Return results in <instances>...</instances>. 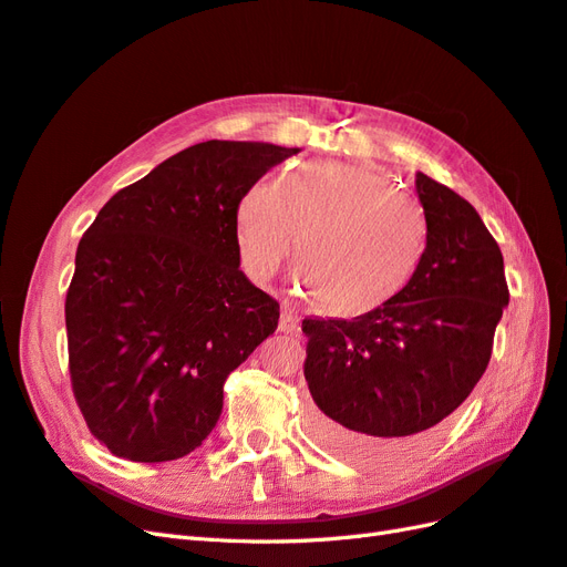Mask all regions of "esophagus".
Segmentation results:
<instances>
[{
	"instance_id": "1",
	"label": "esophagus",
	"mask_w": 567,
	"mask_h": 567,
	"mask_svg": "<svg viewBox=\"0 0 567 567\" xmlns=\"http://www.w3.org/2000/svg\"><path fill=\"white\" fill-rule=\"evenodd\" d=\"M279 331H284V333H296V331H298V315H296L293 310H290V308H284V310H281Z\"/></svg>"
}]
</instances>
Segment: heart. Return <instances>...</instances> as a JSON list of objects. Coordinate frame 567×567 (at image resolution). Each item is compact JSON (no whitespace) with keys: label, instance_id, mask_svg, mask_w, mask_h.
Here are the masks:
<instances>
[{"label":"heart","instance_id":"obj_1","mask_svg":"<svg viewBox=\"0 0 567 567\" xmlns=\"http://www.w3.org/2000/svg\"><path fill=\"white\" fill-rule=\"evenodd\" d=\"M243 265L267 281L298 250V281L341 315L393 298L415 274L426 219L410 195L360 164H302L279 186L255 183L236 214Z\"/></svg>","mask_w":567,"mask_h":567}]
</instances>
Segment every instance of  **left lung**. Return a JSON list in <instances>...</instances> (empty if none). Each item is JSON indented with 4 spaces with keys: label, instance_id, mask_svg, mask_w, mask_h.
I'll return each instance as SVG.
<instances>
[{
    "label": "left lung",
    "instance_id": "1",
    "mask_svg": "<svg viewBox=\"0 0 567 567\" xmlns=\"http://www.w3.org/2000/svg\"><path fill=\"white\" fill-rule=\"evenodd\" d=\"M426 248L410 281L353 319H302L310 432L339 457L389 465L426 446L477 386L508 305L503 255L465 197L417 174Z\"/></svg>",
    "mask_w": 567,
    "mask_h": 567
}]
</instances>
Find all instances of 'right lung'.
Wrapping results in <instances>:
<instances>
[{
  "instance_id": "add662e5",
  "label": "right lung",
  "mask_w": 567,
  "mask_h": 567,
  "mask_svg": "<svg viewBox=\"0 0 567 567\" xmlns=\"http://www.w3.org/2000/svg\"><path fill=\"white\" fill-rule=\"evenodd\" d=\"M298 147L207 141L121 188L83 234L66 293L69 372L116 457L164 463L209 436L224 384L279 324L240 271L238 205Z\"/></svg>"
}]
</instances>
